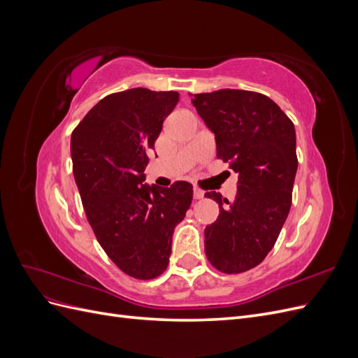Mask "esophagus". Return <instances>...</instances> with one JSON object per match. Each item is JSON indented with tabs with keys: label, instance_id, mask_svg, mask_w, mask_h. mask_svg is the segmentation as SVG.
<instances>
[{
	"label": "esophagus",
	"instance_id": "obj_1",
	"mask_svg": "<svg viewBox=\"0 0 358 358\" xmlns=\"http://www.w3.org/2000/svg\"><path fill=\"white\" fill-rule=\"evenodd\" d=\"M204 197V191L203 189H200V188H194V199L196 200H200V199H203Z\"/></svg>",
	"mask_w": 358,
	"mask_h": 358
}]
</instances>
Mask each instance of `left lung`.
Wrapping results in <instances>:
<instances>
[{
	"label": "left lung",
	"instance_id": "8db88e82",
	"mask_svg": "<svg viewBox=\"0 0 358 358\" xmlns=\"http://www.w3.org/2000/svg\"><path fill=\"white\" fill-rule=\"evenodd\" d=\"M192 104L215 134L216 157L239 175L233 203L204 194L220 204L218 220L204 230V252L220 272L242 273L272 251L288 216L297 171L294 124L252 91L194 94Z\"/></svg>",
	"mask_w": 358,
	"mask_h": 358
}]
</instances>
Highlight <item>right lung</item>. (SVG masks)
Listing matches in <instances>:
<instances>
[{"mask_svg": "<svg viewBox=\"0 0 358 358\" xmlns=\"http://www.w3.org/2000/svg\"><path fill=\"white\" fill-rule=\"evenodd\" d=\"M179 94L133 88L104 96L71 133L76 185L96 241L136 279L158 278L169 264L171 236L192 201V185H143L148 150Z\"/></svg>", "mask_w": 358, "mask_h": 358, "instance_id": "1", "label": "right lung"}]
</instances>
